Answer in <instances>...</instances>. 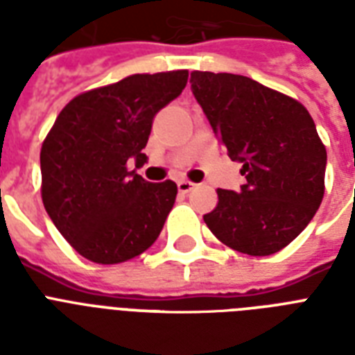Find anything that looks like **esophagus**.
<instances>
[{
  "label": "esophagus",
  "mask_w": 355,
  "mask_h": 355,
  "mask_svg": "<svg viewBox=\"0 0 355 355\" xmlns=\"http://www.w3.org/2000/svg\"><path fill=\"white\" fill-rule=\"evenodd\" d=\"M177 188H178V191H180V193H189V191L195 188V184L189 182V180H178Z\"/></svg>",
  "instance_id": "obj_1"
}]
</instances>
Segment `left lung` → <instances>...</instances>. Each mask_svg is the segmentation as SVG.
<instances>
[{"instance_id":"obj_1","label":"left lung","mask_w":355,"mask_h":355,"mask_svg":"<svg viewBox=\"0 0 355 355\" xmlns=\"http://www.w3.org/2000/svg\"><path fill=\"white\" fill-rule=\"evenodd\" d=\"M189 83L247 178L237 193L217 189L205 223L237 252H278L308 227L324 195L326 149L313 119L298 101L243 75L193 71Z\"/></svg>"}]
</instances>
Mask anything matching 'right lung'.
I'll return each instance as SVG.
<instances>
[{"instance_id": "obj_1", "label": "right lung", "mask_w": 355, "mask_h": 355, "mask_svg": "<svg viewBox=\"0 0 355 355\" xmlns=\"http://www.w3.org/2000/svg\"><path fill=\"white\" fill-rule=\"evenodd\" d=\"M188 71L130 75L62 108L40 150L42 200L64 239L90 261L121 263L160 236L177 184L136 169L156 112L180 96Z\"/></svg>"}]
</instances>
